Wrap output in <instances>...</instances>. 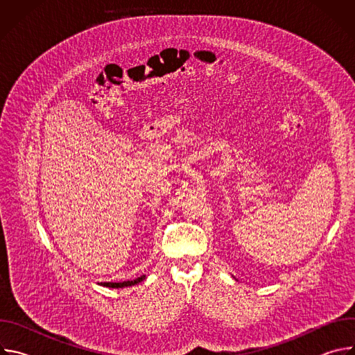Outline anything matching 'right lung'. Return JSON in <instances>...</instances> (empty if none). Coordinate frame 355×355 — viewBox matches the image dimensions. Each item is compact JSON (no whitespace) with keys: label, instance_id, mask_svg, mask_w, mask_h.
<instances>
[{"label":"right lung","instance_id":"add662e5","mask_svg":"<svg viewBox=\"0 0 355 355\" xmlns=\"http://www.w3.org/2000/svg\"><path fill=\"white\" fill-rule=\"evenodd\" d=\"M146 277L144 275H140L139 278L133 279V281H123V282H101V285L103 286H108V288H123V286H132V285H136L139 284L140 281H143Z\"/></svg>","mask_w":355,"mask_h":355}]
</instances>
